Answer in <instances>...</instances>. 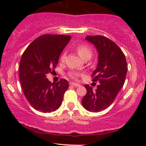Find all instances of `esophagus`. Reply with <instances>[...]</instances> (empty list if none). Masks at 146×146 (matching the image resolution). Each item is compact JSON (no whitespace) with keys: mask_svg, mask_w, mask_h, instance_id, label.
Instances as JSON below:
<instances>
[{"mask_svg":"<svg viewBox=\"0 0 146 146\" xmlns=\"http://www.w3.org/2000/svg\"><path fill=\"white\" fill-rule=\"evenodd\" d=\"M70 85H71V86H75V87H78V86H80V85L79 84L75 83V82H71V83H70Z\"/></svg>","mask_w":146,"mask_h":146,"instance_id":"esophagus-1","label":"esophagus"}]
</instances>
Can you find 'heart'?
I'll return each instance as SVG.
<instances>
[{"mask_svg":"<svg viewBox=\"0 0 146 146\" xmlns=\"http://www.w3.org/2000/svg\"><path fill=\"white\" fill-rule=\"evenodd\" d=\"M77 51H78L79 56L81 57L82 59L84 58L85 56H88V55L91 56V54H92L91 49H90V48L88 47V46H86V45H80V46H78V47H77ZM65 56H66V53L64 52V53L62 55L61 60H64ZM69 75L72 78L76 79L78 77L79 74H78V73L73 72V73H70Z\"/></svg>","mask_w":146,"mask_h":146,"instance_id":"obj_1","label":"heart"}]
</instances>
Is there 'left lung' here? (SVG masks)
I'll list each match as a JSON object with an SVG mask.
<instances>
[{
    "label": "left lung",
    "instance_id": "obj_1",
    "mask_svg": "<svg viewBox=\"0 0 146 146\" xmlns=\"http://www.w3.org/2000/svg\"><path fill=\"white\" fill-rule=\"evenodd\" d=\"M98 53V62L93 81L98 82L95 90L86 84V94L82 100L83 107L97 113L108 108L113 103L124 84L127 73V62L123 53L114 42L102 36H86Z\"/></svg>",
    "mask_w": 146,
    "mask_h": 146
}]
</instances>
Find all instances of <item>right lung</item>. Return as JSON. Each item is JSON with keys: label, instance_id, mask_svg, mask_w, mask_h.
Masks as SVG:
<instances>
[{"label": "right lung", "instance_id": "1", "mask_svg": "<svg viewBox=\"0 0 146 146\" xmlns=\"http://www.w3.org/2000/svg\"><path fill=\"white\" fill-rule=\"evenodd\" d=\"M71 36L46 34L30 44L20 62L19 77L25 98L33 108L42 113L58 110L62 104L68 82L61 79L51 83L46 75L58 64L59 57Z\"/></svg>", "mask_w": 146, "mask_h": 146}]
</instances>
